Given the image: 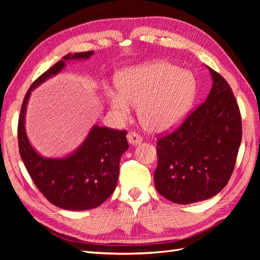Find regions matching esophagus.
<instances>
[{
	"label": "esophagus",
	"instance_id": "obj_1",
	"mask_svg": "<svg viewBox=\"0 0 260 260\" xmlns=\"http://www.w3.org/2000/svg\"><path fill=\"white\" fill-rule=\"evenodd\" d=\"M127 139H128V141H129V143L132 144V145L139 144V143H141V142H142V141H143L142 137H141L140 135H138V133L135 132V131H130V132L128 133Z\"/></svg>",
	"mask_w": 260,
	"mask_h": 260
}]
</instances>
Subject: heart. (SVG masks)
<instances>
[{
  "instance_id": "heart-1",
  "label": "heart",
  "mask_w": 260,
  "mask_h": 260,
  "mask_svg": "<svg viewBox=\"0 0 260 260\" xmlns=\"http://www.w3.org/2000/svg\"><path fill=\"white\" fill-rule=\"evenodd\" d=\"M196 92L192 73L168 61L154 60L122 72L118 90L109 89L107 98L120 119H127L132 105L139 106V117L152 132L174 128L190 109Z\"/></svg>"
}]
</instances>
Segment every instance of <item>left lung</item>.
<instances>
[{"mask_svg": "<svg viewBox=\"0 0 260 260\" xmlns=\"http://www.w3.org/2000/svg\"><path fill=\"white\" fill-rule=\"evenodd\" d=\"M207 100L179 127L157 139L155 187L176 204L212 198L231 178L242 140L238 102L224 78L208 67Z\"/></svg>", "mask_w": 260, "mask_h": 260, "instance_id": "1", "label": "left lung"}]
</instances>
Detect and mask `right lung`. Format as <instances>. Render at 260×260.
Segmentation results:
<instances>
[{"label": "right lung", "mask_w": 260, "mask_h": 260, "mask_svg": "<svg viewBox=\"0 0 260 260\" xmlns=\"http://www.w3.org/2000/svg\"><path fill=\"white\" fill-rule=\"evenodd\" d=\"M93 51L67 54L30 85L22 101L18 119V147L28 174L44 198L68 210L100 206L116 188L121 155L129 148L127 131L94 125L77 151L66 158L51 159L39 155L25 131V113L30 93L65 66V60L89 58Z\"/></svg>", "instance_id": "right-lung-1"}]
</instances>
